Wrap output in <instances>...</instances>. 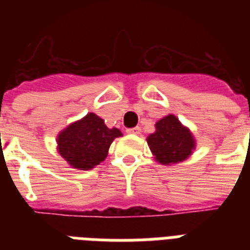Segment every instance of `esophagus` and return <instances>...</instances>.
I'll use <instances>...</instances> for the list:
<instances>
[{"label":"esophagus","instance_id":"1","mask_svg":"<svg viewBox=\"0 0 250 250\" xmlns=\"http://www.w3.org/2000/svg\"><path fill=\"white\" fill-rule=\"evenodd\" d=\"M127 132L128 133H133V135H139V133L141 132V127H133V128H128L127 129Z\"/></svg>","mask_w":250,"mask_h":250}]
</instances>
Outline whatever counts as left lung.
<instances>
[{
    "instance_id": "obj_1",
    "label": "left lung",
    "mask_w": 250,
    "mask_h": 250,
    "mask_svg": "<svg viewBox=\"0 0 250 250\" xmlns=\"http://www.w3.org/2000/svg\"><path fill=\"white\" fill-rule=\"evenodd\" d=\"M146 141L157 162L167 166L187 160L196 146L192 132L172 114L157 122L156 132Z\"/></svg>"
}]
</instances>
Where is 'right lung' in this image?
Wrapping results in <instances>:
<instances>
[{
	"mask_svg": "<svg viewBox=\"0 0 250 250\" xmlns=\"http://www.w3.org/2000/svg\"><path fill=\"white\" fill-rule=\"evenodd\" d=\"M119 136V129L107 128L104 119L89 113L61 131L57 137L58 153L74 168L90 170L105 160L111 143Z\"/></svg>",
	"mask_w": 250,
	"mask_h": 250,
	"instance_id": "add662e5",
	"label": "right lung"
}]
</instances>
